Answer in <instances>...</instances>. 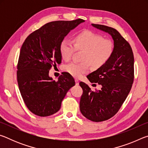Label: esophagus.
Here are the masks:
<instances>
[{
    "label": "esophagus",
    "mask_w": 148,
    "mask_h": 148,
    "mask_svg": "<svg viewBox=\"0 0 148 148\" xmlns=\"http://www.w3.org/2000/svg\"><path fill=\"white\" fill-rule=\"evenodd\" d=\"M75 83H76V85H77V86H78L79 85V79H77V78H75Z\"/></svg>",
    "instance_id": "1"
}]
</instances>
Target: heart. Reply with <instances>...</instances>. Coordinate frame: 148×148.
<instances>
[{
    "mask_svg": "<svg viewBox=\"0 0 148 148\" xmlns=\"http://www.w3.org/2000/svg\"><path fill=\"white\" fill-rule=\"evenodd\" d=\"M83 50L82 62H72L64 66V71L76 77H82L89 71V63L99 68L111 58L114 45L111 40L90 30H85L75 35L73 42L64 38L59 45L62 58L69 60L75 50Z\"/></svg>",
    "mask_w": 148,
    "mask_h": 148,
    "instance_id": "heart-1",
    "label": "heart"
}]
</instances>
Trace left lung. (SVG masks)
Listing matches in <instances>:
<instances>
[{"label":"left lung","instance_id":"obj_1","mask_svg":"<svg viewBox=\"0 0 148 148\" xmlns=\"http://www.w3.org/2000/svg\"><path fill=\"white\" fill-rule=\"evenodd\" d=\"M92 25L109 33L114 42V53L109 61L87 76L91 83L101 85V89L93 91L84 82L79 83L83 89L80 112L87 119L101 122L117 113L131 91L134 77V55L129 42L116 29Z\"/></svg>","mask_w":148,"mask_h":148}]
</instances>
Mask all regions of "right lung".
Wrapping results in <instances>:
<instances>
[{
    "label": "right lung",
    "mask_w": 148,
    "mask_h": 148,
    "mask_svg": "<svg viewBox=\"0 0 148 148\" xmlns=\"http://www.w3.org/2000/svg\"><path fill=\"white\" fill-rule=\"evenodd\" d=\"M82 22V19L49 22L30 34L22 45L17 65V83L27 108L36 116L46 117L58 112L66 92L75 85L68 72L55 81L49 71L61 62V42Z\"/></svg>",
    "instance_id": "right-lung-1"
}]
</instances>
